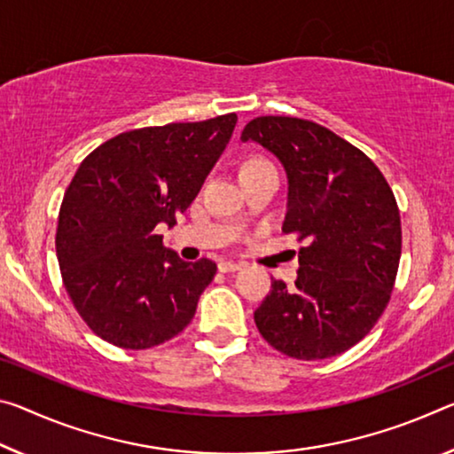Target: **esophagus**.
<instances>
[{
  "label": "esophagus",
  "mask_w": 454,
  "mask_h": 454,
  "mask_svg": "<svg viewBox=\"0 0 454 454\" xmlns=\"http://www.w3.org/2000/svg\"><path fill=\"white\" fill-rule=\"evenodd\" d=\"M240 269H242V264L240 262H234V261H222L218 264V270L220 272H236V270H240Z\"/></svg>",
  "instance_id": "34e87169"
}]
</instances>
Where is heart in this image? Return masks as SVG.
<instances>
[{"label":"heart","mask_w":454,"mask_h":454,"mask_svg":"<svg viewBox=\"0 0 454 454\" xmlns=\"http://www.w3.org/2000/svg\"><path fill=\"white\" fill-rule=\"evenodd\" d=\"M269 161L266 160H261V157H253V160H247L242 163V168H240V171H244V169H253V168H258V165H266Z\"/></svg>","instance_id":"b5f03b06"}]
</instances>
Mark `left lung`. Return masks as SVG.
I'll return each mask as SVG.
<instances>
[{"label":"left lung","instance_id":"8db88e82","mask_svg":"<svg viewBox=\"0 0 454 454\" xmlns=\"http://www.w3.org/2000/svg\"><path fill=\"white\" fill-rule=\"evenodd\" d=\"M240 139L283 163V232L305 240L294 286L272 280L256 327L294 359L343 354L370 333L394 289L402 228L390 185L364 151L313 121L256 117Z\"/></svg>","mask_w":454,"mask_h":454}]
</instances>
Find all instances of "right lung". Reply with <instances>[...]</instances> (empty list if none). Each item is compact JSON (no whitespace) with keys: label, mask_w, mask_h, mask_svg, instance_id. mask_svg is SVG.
<instances>
[{"label":"right lung","mask_w":454,"mask_h":454,"mask_svg":"<svg viewBox=\"0 0 454 454\" xmlns=\"http://www.w3.org/2000/svg\"><path fill=\"white\" fill-rule=\"evenodd\" d=\"M236 113L133 129L81 163L64 193L56 256L67 293L100 340L147 349L188 327L215 262H185L157 224L176 226L226 149Z\"/></svg>","instance_id":"add662e5"}]
</instances>
